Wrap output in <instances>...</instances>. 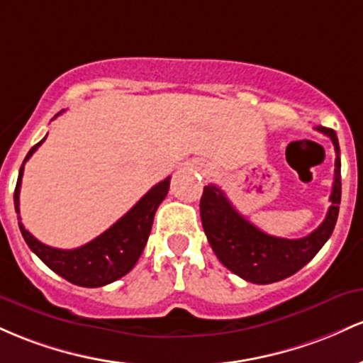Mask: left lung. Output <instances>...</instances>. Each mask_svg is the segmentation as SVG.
<instances>
[{
    "mask_svg": "<svg viewBox=\"0 0 363 363\" xmlns=\"http://www.w3.org/2000/svg\"><path fill=\"white\" fill-rule=\"evenodd\" d=\"M333 140L336 150L335 183L329 201L328 214L317 230L303 238H278L264 233L247 221L231 206L226 195L216 185L203 186L201 199V219L207 240L216 257L236 276L255 284H269L295 274L329 240L335 230L341 202V160L336 132L325 127H315Z\"/></svg>",
    "mask_w": 363,
    "mask_h": 363,
    "instance_id": "8db88e82",
    "label": "left lung"
}]
</instances>
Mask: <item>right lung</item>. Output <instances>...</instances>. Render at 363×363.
Instances as JSON below:
<instances>
[{
  "instance_id": "add662e5",
  "label": "right lung",
  "mask_w": 363,
  "mask_h": 363,
  "mask_svg": "<svg viewBox=\"0 0 363 363\" xmlns=\"http://www.w3.org/2000/svg\"><path fill=\"white\" fill-rule=\"evenodd\" d=\"M44 140H46V137L28 150L22 168L18 171V180L13 195L15 211H17L18 219L20 185H22L23 166ZM168 190L169 177L157 183V185H154L123 218L118 219L115 225L108 228L104 233L96 236L92 242L85 243L79 248H72V250H61V248L44 245L35 236L28 233L22 223H18V226L28 248L51 271H55L56 274H60L61 278L70 281L73 284H79V286L99 288L123 278L127 272L133 269L138 257L144 252L145 243H147L154 214H156L160 203L168 195Z\"/></svg>"
}]
</instances>
